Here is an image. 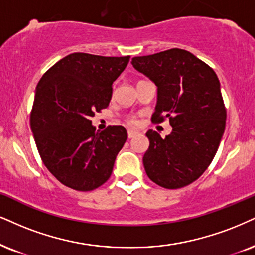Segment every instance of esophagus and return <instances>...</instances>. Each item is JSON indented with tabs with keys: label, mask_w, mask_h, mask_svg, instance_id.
<instances>
[{
	"label": "esophagus",
	"mask_w": 255,
	"mask_h": 255,
	"mask_svg": "<svg viewBox=\"0 0 255 255\" xmlns=\"http://www.w3.org/2000/svg\"><path fill=\"white\" fill-rule=\"evenodd\" d=\"M138 134V132L136 130H128V138H133V137H136Z\"/></svg>",
	"instance_id": "34e87169"
}]
</instances>
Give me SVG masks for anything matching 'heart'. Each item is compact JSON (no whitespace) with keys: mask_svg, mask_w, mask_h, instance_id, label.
Segmentation results:
<instances>
[{"mask_svg":"<svg viewBox=\"0 0 255 255\" xmlns=\"http://www.w3.org/2000/svg\"><path fill=\"white\" fill-rule=\"evenodd\" d=\"M127 122H128V124H130V125H136L138 123V121L134 117H128Z\"/></svg>","mask_w":255,"mask_h":255,"instance_id":"1","label":"heart"}]
</instances>
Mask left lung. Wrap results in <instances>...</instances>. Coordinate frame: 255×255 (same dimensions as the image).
Masks as SVG:
<instances>
[{"label":"left lung","mask_w":255,"mask_h":255,"mask_svg":"<svg viewBox=\"0 0 255 255\" xmlns=\"http://www.w3.org/2000/svg\"><path fill=\"white\" fill-rule=\"evenodd\" d=\"M132 65L158 87L151 122L172 127L162 138L149 130L143 157L147 177L165 189L193 183L206 171L225 132L226 111L218 75L206 62L180 48L134 56Z\"/></svg>","instance_id":"8db88e82"}]
</instances>
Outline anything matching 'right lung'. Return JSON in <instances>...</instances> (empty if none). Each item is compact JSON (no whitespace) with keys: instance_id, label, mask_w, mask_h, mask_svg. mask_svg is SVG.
Masks as SVG:
<instances>
[{"instance_id":"add662e5","label":"right lung","mask_w":255,"mask_h":255,"mask_svg":"<svg viewBox=\"0 0 255 255\" xmlns=\"http://www.w3.org/2000/svg\"><path fill=\"white\" fill-rule=\"evenodd\" d=\"M130 56L72 53L53 65L36 86L30 128L46 168L66 187L90 191L112 174L127 142L122 125L97 132L91 117L109 106L112 84Z\"/></svg>"}]
</instances>
